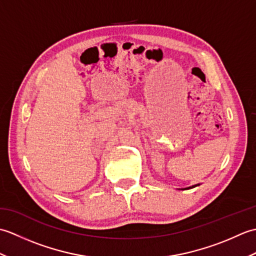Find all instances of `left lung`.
<instances>
[{
  "instance_id": "obj_1",
  "label": "left lung",
  "mask_w": 256,
  "mask_h": 256,
  "mask_svg": "<svg viewBox=\"0 0 256 256\" xmlns=\"http://www.w3.org/2000/svg\"><path fill=\"white\" fill-rule=\"evenodd\" d=\"M190 188H192V187H190Z\"/></svg>"
}]
</instances>
